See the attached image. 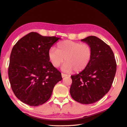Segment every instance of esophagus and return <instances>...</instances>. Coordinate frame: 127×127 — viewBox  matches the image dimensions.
<instances>
[{"label": "esophagus", "mask_w": 127, "mask_h": 127, "mask_svg": "<svg viewBox=\"0 0 127 127\" xmlns=\"http://www.w3.org/2000/svg\"><path fill=\"white\" fill-rule=\"evenodd\" d=\"M66 76H67V74H64V73H62V78H64V77H66Z\"/></svg>", "instance_id": "obj_1"}]
</instances>
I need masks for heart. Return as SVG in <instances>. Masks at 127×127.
Wrapping results in <instances>:
<instances>
[{"mask_svg":"<svg viewBox=\"0 0 127 127\" xmlns=\"http://www.w3.org/2000/svg\"><path fill=\"white\" fill-rule=\"evenodd\" d=\"M92 56V50L87 43L70 40L60 42L57 49H50L48 52L49 58L54 67H58L64 60L65 62L62 67L65 72H80L88 66Z\"/></svg>","mask_w":127,"mask_h":127,"instance_id":"b5f03b06","label":"heart"}]
</instances>
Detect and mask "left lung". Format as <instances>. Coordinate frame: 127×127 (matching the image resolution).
Listing matches in <instances>:
<instances>
[{
  "label": "left lung",
  "mask_w": 127,
  "mask_h": 127,
  "mask_svg": "<svg viewBox=\"0 0 127 127\" xmlns=\"http://www.w3.org/2000/svg\"><path fill=\"white\" fill-rule=\"evenodd\" d=\"M81 41L91 47L92 58L85 69L71 76L70 93L76 101L91 104L108 92L115 77L116 63L112 49L101 39L90 36Z\"/></svg>",
  "instance_id": "left-lung-1"
}]
</instances>
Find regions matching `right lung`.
Masks as SVG:
<instances>
[{
    "label": "right lung",
    "instance_id": "obj_1",
    "mask_svg": "<svg viewBox=\"0 0 127 127\" xmlns=\"http://www.w3.org/2000/svg\"><path fill=\"white\" fill-rule=\"evenodd\" d=\"M61 40L31 32L13 48L8 77L15 95L31 106L42 105L50 99L55 85L62 80L61 73L51 64L48 52Z\"/></svg>",
    "mask_w": 127,
    "mask_h": 127
}]
</instances>
